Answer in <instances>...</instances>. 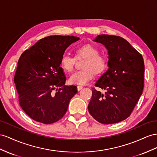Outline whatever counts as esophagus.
Masks as SVG:
<instances>
[{"mask_svg":"<svg viewBox=\"0 0 157 157\" xmlns=\"http://www.w3.org/2000/svg\"><path fill=\"white\" fill-rule=\"evenodd\" d=\"M83 88V87L82 86H78V87H77V89H78V91H79V90H81Z\"/></svg>","mask_w":157,"mask_h":157,"instance_id":"esophagus-1","label":"esophagus"}]
</instances>
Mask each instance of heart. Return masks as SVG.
<instances>
[{"label":"heart","mask_w":157,"mask_h":157,"mask_svg":"<svg viewBox=\"0 0 157 157\" xmlns=\"http://www.w3.org/2000/svg\"><path fill=\"white\" fill-rule=\"evenodd\" d=\"M75 58H86L82 64L83 70L76 71L68 79L70 84L86 85L94 77L95 74H101L105 70L107 62L103 56L99 54L97 48L92 44H87L75 50ZM75 58L64 54L60 59V66L62 69L70 73L74 70Z\"/></svg>","instance_id":"1"}]
</instances>
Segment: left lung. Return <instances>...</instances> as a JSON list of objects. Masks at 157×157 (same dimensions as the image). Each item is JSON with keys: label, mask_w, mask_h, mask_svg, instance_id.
<instances>
[{"label": "left lung", "mask_w": 157, "mask_h": 157, "mask_svg": "<svg viewBox=\"0 0 157 157\" xmlns=\"http://www.w3.org/2000/svg\"><path fill=\"white\" fill-rule=\"evenodd\" d=\"M94 41L102 44L108 50L109 68L95 84L105 90V94L93 88L88 111L101 123H118L129 117L142 95L143 56L126 40L117 36L98 35Z\"/></svg>", "instance_id": "1"}]
</instances>
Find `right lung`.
I'll return each instance as SVG.
<instances>
[{
	"mask_svg": "<svg viewBox=\"0 0 157 157\" xmlns=\"http://www.w3.org/2000/svg\"><path fill=\"white\" fill-rule=\"evenodd\" d=\"M79 40L73 36H50L38 40L20 57L14 79L19 104L36 121H58L78 92L76 86L65 85L60 59L66 48Z\"/></svg>",
	"mask_w": 157,
	"mask_h": 157,
	"instance_id": "1",
	"label": "right lung"
}]
</instances>
